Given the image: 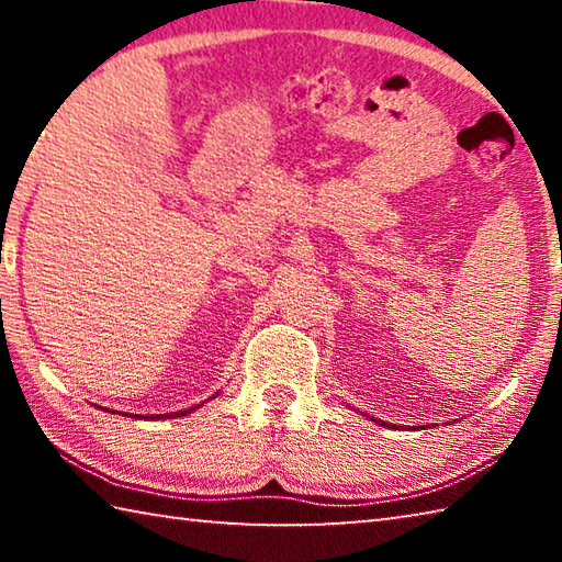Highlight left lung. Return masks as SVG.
Returning <instances> with one entry per match:
<instances>
[{
  "instance_id": "1",
  "label": "left lung",
  "mask_w": 562,
  "mask_h": 562,
  "mask_svg": "<svg viewBox=\"0 0 562 562\" xmlns=\"http://www.w3.org/2000/svg\"><path fill=\"white\" fill-rule=\"evenodd\" d=\"M361 416H364V414H361ZM372 422H376V424H382V426H389V424H384V422H379V418H374V416H372Z\"/></svg>"
}]
</instances>
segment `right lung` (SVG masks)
I'll return each instance as SVG.
<instances>
[{"label":"right lung","mask_w":562,"mask_h":562,"mask_svg":"<svg viewBox=\"0 0 562 562\" xmlns=\"http://www.w3.org/2000/svg\"><path fill=\"white\" fill-rule=\"evenodd\" d=\"M211 398H215V396H211ZM198 406H203V404H195V406H190V408H183V412H173V414H154L150 418H173V416H186V414H193ZM138 416V414H136ZM148 418V416H146Z\"/></svg>","instance_id":"right-lung-1"}]
</instances>
